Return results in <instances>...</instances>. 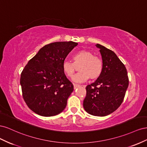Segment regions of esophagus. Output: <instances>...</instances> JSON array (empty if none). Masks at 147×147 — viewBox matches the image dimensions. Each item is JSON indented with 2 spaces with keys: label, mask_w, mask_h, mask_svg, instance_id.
Listing matches in <instances>:
<instances>
[{
  "label": "esophagus",
  "mask_w": 147,
  "mask_h": 147,
  "mask_svg": "<svg viewBox=\"0 0 147 147\" xmlns=\"http://www.w3.org/2000/svg\"><path fill=\"white\" fill-rule=\"evenodd\" d=\"M79 86H80L79 84L74 83V90H75V89H77V88H78Z\"/></svg>",
  "instance_id": "esophagus-1"
}]
</instances>
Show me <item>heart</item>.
Instances as JSON below:
<instances>
[{
    "instance_id": "b5f03b06",
    "label": "heart",
    "mask_w": 147,
    "mask_h": 147,
    "mask_svg": "<svg viewBox=\"0 0 147 147\" xmlns=\"http://www.w3.org/2000/svg\"><path fill=\"white\" fill-rule=\"evenodd\" d=\"M78 66L80 72L75 75L73 81L76 83L86 82L90 77L91 80L98 78L103 70V63L99 57L86 50L79 51L72 56V63L64 61L63 70L69 78H72Z\"/></svg>"
}]
</instances>
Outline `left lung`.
Here are the masks:
<instances>
[{"mask_svg":"<svg viewBox=\"0 0 147 147\" xmlns=\"http://www.w3.org/2000/svg\"><path fill=\"white\" fill-rule=\"evenodd\" d=\"M103 70L96 80L86 87L83 108L89 114L105 117L121 105L128 87L129 79L125 66L115 53L100 44Z\"/></svg>","mask_w":147,"mask_h":147,"instance_id":"left-lung-1","label":"left lung"}]
</instances>
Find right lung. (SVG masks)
Returning a JSON list of instances; mask_svg holds the SVG:
<instances>
[{"instance_id":"add662e5","label":"right lung","mask_w":147,"mask_h":147,"mask_svg":"<svg viewBox=\"0 0 147 147\" xmlns=\"http://www.w3.org/2000/svg\"><path fill=\"white\" fill-rule=\"evenodd\" d=\"M78 43L53 42L40 49L21 74L23 97L29 108L43 117L55 116L65 108L74 85L63 70V63Z\"/></svg>"}]
</instances>
